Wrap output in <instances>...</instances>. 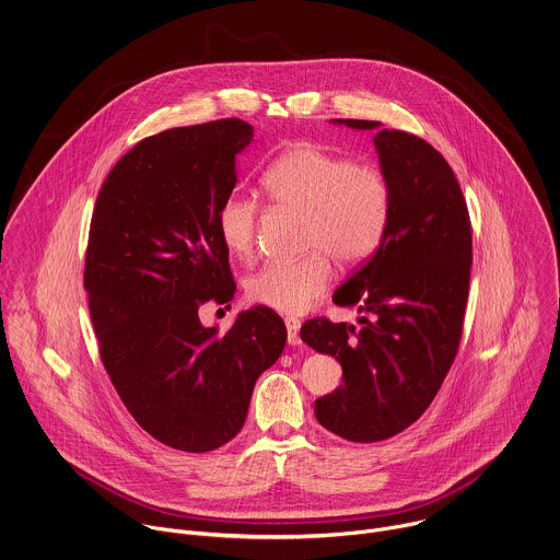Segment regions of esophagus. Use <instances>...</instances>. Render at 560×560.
I'll use <instances>...</instances> for the list:
<instances>
[{"label": "esophagus", "mask_w": 560, "mask_h": 560, "mask_svg": "<svg viewBox=\"0 0 560 560\" xmlns=\"http://www.w3.org/2000/svg\"><path fill=\"white\" fill-rule=\"evenodd\" d=\"M285 328H288V341L292 346H301V335H299L301 322L296 317H285Z\"/></svg>", "instance_id": "obj_1"}]
</instances>
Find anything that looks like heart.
<instances>
[{
    "instance_id": "1",
    "label": "heart",
    "mask_w": 560,
    "mask_h": 560,
    "mask_svg": "<svg viewBox=\"0 0 560 560\" xmlns=\"http://www.w3.org/2000/svg\"><path fill=\"white\" fill-rule=\"evenodd\" d=\"M261 190L279 210L303 217L305 257L270 261L247 279L255 305L301 315L310 311L332 281L335 259L341 266L368 261L382 245L390 214L393 185L373 163H357L317 143H299L281 152L264 172ZM259 206L250 197H228L217 214L223 247L249 259L257 245Z\"/></svg>"
}]
</instances>
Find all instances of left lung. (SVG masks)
Segmentation results:
<instances>
[{"label":"left lung","mask_w":560,"mask_h":560,"mask_svg":"<svg viewBox=\"0 0 560 560\" xmlns=\"http://www.w3.org/2000/svg\"><path fill=\"white\" fill-rule=\"evenodd\" d=\"M373 143L393 185L390 223L332 296L365 313L363 326L328 317L301 326V339L343 370V384L315 399V419L350 442L399 434L430 408L459 348L472 266L468 206L444 156L404 130H377Z\"/></svg>","instance_id":"left-lung-1"}]
</instances>
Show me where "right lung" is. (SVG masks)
Listing matches in <instances>:
<instances>
[{
    "instance_id": "add662e5",
    "label": "right lung",
    "mask_w": 560,
    "mask_h": 560,
    "mask_svg": "<svg viewBox=\"0 0 560 560\" xmlns=\"http://www.w3.org/2000/svg\"><path fill=\"white\" fill-rule=\"evenodd\" d=\"M250 139L238 118L145 137L109 172L92 212L83 288L101 361L132 419L187 453L243 430L255 380L288 339L261 305L225 335L197 315L236 292L217 214Z\"/></svg>"
}]
</instances>
